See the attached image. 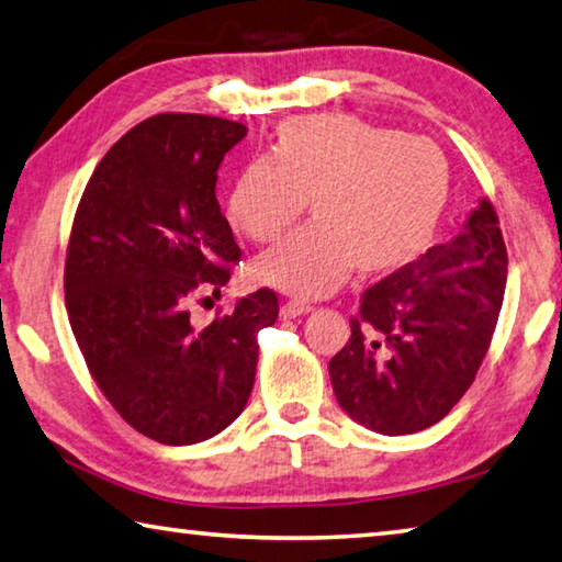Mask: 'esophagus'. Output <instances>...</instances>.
Instances as JSON below:
<instances>
[{
	"label": "esophagus",
	"instance_id": "esophagus-1",
	"mask_svg": "<svg viewBox=\"0 0 562 562\" xmlns=\"http://www.w3.org/2000/svg\"><path fill=\"white\" fill-rule=\"evenodd\" d=\"M307 312H312L310 304H304V302H300V300H290V302L282 304L280 315H282L284 319H294V317H300V315H307Z\"/></svg>",
	"mask_w": 562,
	"mask_h": 562
}]
</instances>
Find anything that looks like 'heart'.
<instances>
[{"mask_svg":"<svg viewBox=\"0 0 562 562\" xmlns=\"http://www.w3.org/2000/svg\"><path fill=\"white\" fill-rule=\"evenodd\" d=\"M451 193L449 160L426 138L351 116H304L274 133L270 158L237 173L227 215L272 243L310 203L312 225L260 255L255 278L294 297H325L357 268L386 278L429 250Z\"/></svg>","mask_w":562,"mask_h":562,"instance_id":"heart-1","label":"heart"}]
</instances>
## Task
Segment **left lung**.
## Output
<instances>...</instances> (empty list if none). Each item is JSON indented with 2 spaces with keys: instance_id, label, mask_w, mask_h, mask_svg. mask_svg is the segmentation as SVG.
<instances>
[{
  "instance_id": "8db88e82",
  "label": "left lung",
  "mask_w": 562,
  "mask_h": 562,
  "mask_svg": "<svg viewBox=\"0 0 562 562\" xmlns=\"http://www.w3.org/2000/svg\"><path fill=\"white\" fill-rule=\"evenodd\" d=\"M506 280L498 217L481 201L449 245L364 292L349 341L329 361L339 406L384 436L441 422L486 357Z\"/></svg>"
}]
</instances>
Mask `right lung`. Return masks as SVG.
<instances>
[{"label": "right lung", "instance_id": "right-lung-1", "mask_svg": "<svg viewBox=\"0 0 562 562\" xmlns=\"http://www.w3.org/2000/svg\"><path fill=\"white\" fill-rule=\"evenodd\" d=\"M245 136L243 123L201 113L138 123L101 158L74 217L64 272L74 337L113 408L166 446L213 439L243 414L258 331L278 319L270 290L205 329L186 310L240 258L215 183Z\"/></svg>", "mask_w": 562, "mask_h": 562}]
</instances>
